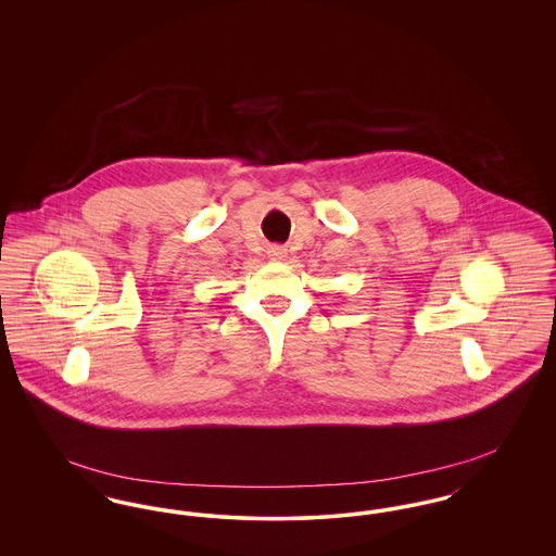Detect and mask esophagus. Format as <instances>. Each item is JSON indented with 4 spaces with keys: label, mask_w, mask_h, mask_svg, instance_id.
<instances>
[{
    "label": "esophagus",
    "mask_w": 556,
    "mask_h": 556,
    "mask_svg": "<svg viewBox=\"0 0 556 556\" xmlns=\"http://www.w3.org/2000/svg\"><path fill=\"white\" fill-rule=\"evenodd\" d=\"M268 258L270 261H286L288 258V250L286 248H281V245H273V248H268Z\"/></svg>",
    "instance_id": "esophagus-1"
}]
</instances>
